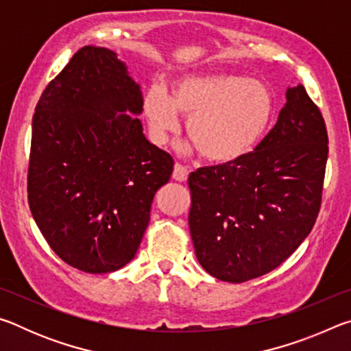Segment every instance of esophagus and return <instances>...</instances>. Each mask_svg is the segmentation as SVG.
Wrapping results in <instances>:
<instances>
[{
  "label": "esophagus",
  "mask_w": 351,
  "mask_h": 351,
  "mask_svg": "<svg viewBox=\"0 0 351 351\" xmlns=\"http://www.w3.org/2000/svg\"><path fill=\"white\" fill-rule=\"evenodd\" d=\"M171 178H173L175 181H180V182L187 181V178H189V169L184 167L182 164H175L173 173H171Z\"/></svg>",
  "instance_id": "obj_1"
}]
</instances>
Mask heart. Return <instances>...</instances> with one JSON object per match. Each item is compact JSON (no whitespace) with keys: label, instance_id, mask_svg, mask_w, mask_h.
Listing matches in <instances>:
<instances>
[{"label":"heart","instance_id":"obj_1","mask_svg":"<svg viewBox=\"0 0 351 351\" xmlns=\"http://www.w3.org/2000/svg\"><path fill=\"white\" fill-rule=\"evenodd\" d=\"M144 116L154 142L165 144L186 132L201 156L217 164L240 161L255 150L274 116V96L261 80L237 74L184 75L169 94L152 88L144 97Z\"/></svg>","mask_w":351,"mask_h":351}]
</instances>
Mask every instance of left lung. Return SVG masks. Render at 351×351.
<instances>
[{"label":"left lung","mask_w":351,"mask_h":351,"mask_svg":"<svg viewBox=\"0 0 351 351\" xmlns=\"http://www.w3.org/2000/svg\"><path fill=\"white\" fill-rule=\"evenodd\" d=\"M328 134L304 85L287 90L274 128L240 161L189 175V228L199 265L241 283L276 269L316 223Z\"/></svg>","instance_id":"8db88e82"}]
</instances>
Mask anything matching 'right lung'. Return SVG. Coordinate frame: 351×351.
I'll list each match as a JSON object with an SVG mask.
<instances>
[{
    "label": "right lung",
    "instance_id": "1",
    "mask_svg": "<svg viewBox=\"0 0 351 351\" xmlns=\"http://www.w3.org/2000/svg\"><path fill=\"white\" fill-rule=\"evenodd\" d=\"M142 105L116 52L85 46L35 106L29 207L52 251L83 272L133 260L154 193L173 171V158L142 132Z\"/></svg>",
    "mask_w": 351,
    "mask_h": 351
}]
</instances>
